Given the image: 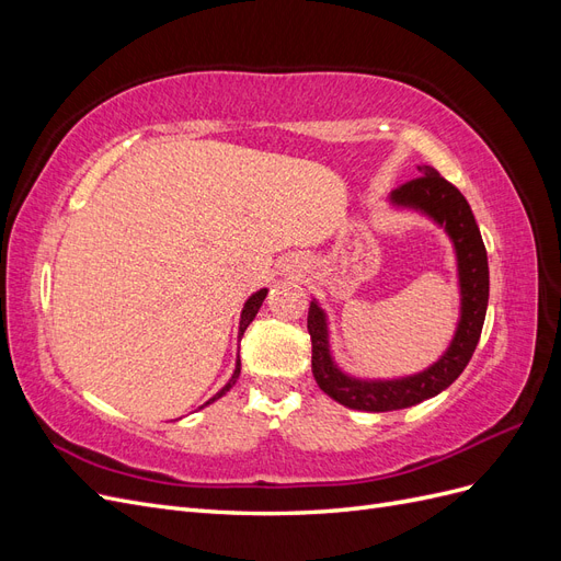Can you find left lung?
<instances>
[{
  "label": "left lung",
  "mask_w": 561,
  "mask_h": 561,
  "mask_svg": "<svg viewBox=\"0 0 561 561\" xmlns=\"http://www.w3.org/2000/svg\"><path fill=\"white\" fill-rule=\"evenodd\" d=\"M419 178L390 192L388 206L410 210L443 229L454 250L458 320L454 336L443 355L414 375L375 379L355 377L334 360L328 311L311 297L309 334H311V369L322 393L339 404L358 412H396L404 407L435 398L449 388L470 363L480 342L486 304H489V264L482 233L463 194L451 182L439 178L431 165H419Z\"/></svg>",
  "instance_id": "1"
}]
</instances>
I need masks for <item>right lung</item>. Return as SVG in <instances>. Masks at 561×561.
<instances>
[{
  "mask_svg": "<svg viewBox=\"0 0 561 561\" xmlns=\"http://www.w3.org/2000/svg\"><path fill=\"white\" fill-rule=\"evenodd\" d=\"M266 293H268L266 287H262V290L252 293V295L248 297V301L243 304V311H241V318H239V342H241V336H243V332L248 330L250 322L254 320V316H257V311H260V307H262V301L266 299ZM239 375H241V355L236 353V367H233V375L229 377V381H227L222 388H219L217 393H215V396H213L208 402H203V404L198 407V410H203V407H208V404H213L215 400H219V398H222V396H227L229 390L233 388V383L239 381Z\"/></svg>",
  "mask_w": 561,
  "mask_h": 561,
  "instance_id": "1",
  "label": "right lung"
}]
</instances>
